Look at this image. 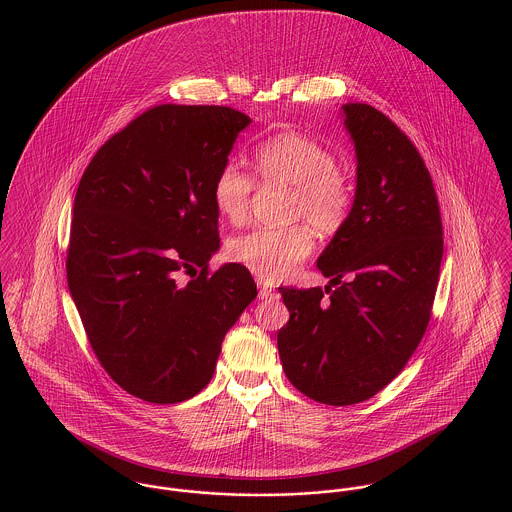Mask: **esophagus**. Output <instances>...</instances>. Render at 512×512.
<instances>
[{
    "label": "esophagus",
    "mask_w": 512,
    "mask_h": 512,
    "mask_svg": "<svg viewBox=\"0 0 512 512\" xmlns=\"http://www.w3.org/2000/svg\"><path fill=\"white\" fill-rule=\"evenodd\" d=\"M258 290H260V297L264 299V297H272L276 290H272V286H268V284H264L262 280H258Z\"/></svg>",
    "instance_id": "esophagus-1"
}]
</instances>
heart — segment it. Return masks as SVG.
I'll list each match as a JSON object with an SVG mask.
<instances>
[{
    "mask_svg": "<svg viewBox=\"0 0 512 512\" xmlns=\"http://www.w3.org/2000/svg\"><path fill=\"white\" fill-rule=\"evenodd\" d=\"M262 183L292 189L290 219L309 220L319 232L333 234L345 226L355 203L351 177L339 167L335 151L321 142L284 132L264 144L254 155ZM256 181L236 163H224L213 183V201L224 219L238 222L246 217ZM313 250L307 226L256 228L234 236L228 254L264 280L290 276Z\"/></svg>",
    "mask_w": 512,
    "mask_h": 512,
    "instance_id": "obj_1",
    "label": "heart"
}]
</instances>
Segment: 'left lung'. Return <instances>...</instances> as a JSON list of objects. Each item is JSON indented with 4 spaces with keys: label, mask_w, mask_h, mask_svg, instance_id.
<instances>
[{
    "label": "left lung",
    "mask_w": 512,
    "mask_h": 512,
    "mask_svg": "<svg viewBox=\"0 0 512 512\" xmlns=\"http://www.w3.org/2000/svg\"><path fill=\"white\" fill-rule=\"evenodd\" d=\"M357 153L351 217L317 258L325 290L280 288L278 351L293 386L351 406L392 382L420 345L443 256L438 197L418 149L368 104H343Z\"/></svg>",
    "instance_id": "1"
}]
</instances>
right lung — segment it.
Here are the masks:
<instances>
[{
  "label": "right lung",
  "instance_id": "add662e5",
  "mask_svg": "<svg viewBox=\"0 0 512 512\" xmlns=\"http://www.w3.org/2000/svg\"><path fill=\"white\" fill-rule=\"evenodd\" d=\"M250 122L226 106H155L100 147L78 183L69 290L100 365L151 404L209 384L226 331L258 295L242 264L209 274L213 183Z\"/></svg>",
  "mask_w": 512,
  "mask_h": 512
}]
</instances>
